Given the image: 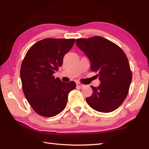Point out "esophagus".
Listing matches in <instances>:
<instances>
[{
  "label": "esophagus",
  "mask_w": 149,
  "mask_h": 149,
  "mask_svg": "<svg viewBox=\"0 0 149 149\" xmlns=\"http://www.w3.org/2000/svg\"><path fill=\"white\" fill-rule=\"evenodd\" d=\"M77 88H82L84 87V85L81 84V83H77Z\"/></svg>",
  "instance_id": "esophagus-1"
}]
</instances>
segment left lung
I'll return each mask as SVG.
<instances>
[{
    "mask_svg": "<svg viewBox=\"0 0 149 149\" xmlns=\"http://www.w3.org/2000/svg\"><path fill=\"white\" fill-rule=\"evenodd\" d=\"M75 42L100 81L97 88L91 86L93 94L86 99L87 103L97 111H113L127 97L132 81L127 56L118 45L101 36L77 39Z\"/></svg>",
    "mask_w": 149,
    "mask_h": 149,
    "instance_id": "left-lung-1",
    "label": "left lung"
}]
</instances>
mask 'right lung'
<instances>
[{
	"mask_svg": "<svg viewBox=\"0 0 149 149\" xmlns=\"http://www.w3.org/2000/svg\"><path fill=\"white\" fill-rule=\"evenodd\" d=\"M74 43L75 39H43L31 47L22 61L20 78L24 95L41 116L52 117L63 111L68 93L76 86L74 81L64 83L53 76Z\"/></svg>",
	"mask_w": 149,
	"mask_h": 149,
	"instance_id": "obj_1",
	"label": "right lung"
}]
</instances>
